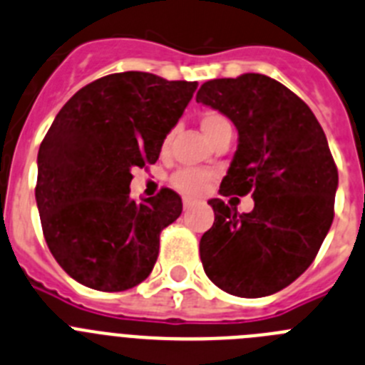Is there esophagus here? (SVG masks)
Instances as JSON below:
<instances>
[{"instance_id": "obj_1", "label": "esophagus", "mask_w": 365, "mask_h": 365, "mask_svg": "<svg viewBox=\"0 0 365 365\" xmlns=\"http://www.w3.org/2000/svg\"><path fill=\"white\" fill-rule=\"evenodd\" d=\"M195 205V200L192 198H183V209H189Z\"/></svg>"}]
</instances>
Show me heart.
<instances>
[{
	"label": "heart",
	"mask_w": 365,
	"mask_h": 365,
	"mask_svg": "<svg viewBox=\"0 0 365 365\" xmlns=\"http://www.w3.org/2000/svg\"><path fill=\"white\" fill-rule=\"evenodd\" d=\"M200 128L204 135L207 138L209 143H213L215 139L224 132H231V123L226 115H222L218 112H205L200 117ZM170 135H167L165 145L169 141ZM211 182V174L205 170L198 169H182L173 176V185L178 191L185 192V195H202L205 191L207 183Z\"/></svg>",
	"instance_id": "1"
}]
</instances>
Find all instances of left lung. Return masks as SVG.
Segmentation results:
<instances>
[{
	"mask_svg": "<svg viewBox=\"0 0 365 365\" xmlns=\"http://www.w3.org/2000/svg\"><path fill=\"white\" fill-rule=\"evenodd\" d=\"M196 103L230 117L239 147L222 196L252 192L253 211L209 200L215 222L200 239L207 277L224 292L264 297L312 264L334 218L338 169L325 132L294 91L259 73L204 82Z\"/></svg>",
	"mask_w": 365,
	"mask_h": 365,
	"instance_id": "obj_1",
	"label": "left lung"
}]
</instances>
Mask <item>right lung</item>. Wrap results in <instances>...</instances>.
<instances>
[{"instance_id": "1", "label": "right lung", "mask_w": 365, "mask_h": 365, "mask_svg": "<svg viewBox=\"0 0 365 365\" xmlns=\"http://www.w3.org/2000/svg\"><path fill=\"white\" fill-rule=\"evenodd\" d=\"M196 86L113 73L78 90L47 130L38 150V213L53 257L84 287L121 292L150 275L160 233L182 215V198L161 189L132 200V170L156 163Z\"/></svg>"}]
</instances>
